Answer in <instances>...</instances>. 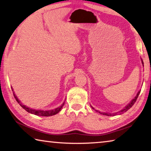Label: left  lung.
<instances>
[{"label":"left lung","instance_id":"left-lung-1","mask_svg":"<svg viewBox=\"0 0 151 151\" xmlns=\"http://www.w3.org/2000/svg\"><path fill=\"white\" fill-rule=\"evenodd\" d=\"M142 64H143V62H142ZM140 92H141V91H139L138 93H137V96H135V97H134V99H133V100H131V101L129 103V104L127 105L126 107H125V108H123V109H122V110H121L120 111H119V112H117V113H105V112H100L99 111H97V110H96V111L97 112H99V113H101V114H102V115H107V116H114V115H121V114H122V113H125V112H126L127 111H128L129 109H130L131 107H132V106H133V105H134V103L136 102V100L137 99V98H138V97H139V93H140ZM91 107H92V109H94V108L92 107V106H91Z\"/></svg>","mask_w":151,"mask_h":151}]
</instances>
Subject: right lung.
<instances>
[{"instance_id":"1","label":"right lung","mask_w":151,"mask_h":151,"mask_svg":"<svg viewBox=\"0 0 151 151\" xmlns=\"http://www.w3.org/2000/svg\"><path fill=\"white\" fill-rule=\"evenodd\" d=\"M12 91H13V89H12ZM14 96L15 97L16 100L17 101V102L20 104V106L22 107L24 109H25L26 111L28 112V113H32V114H34V115H39V116H44V117H48V116L54 115L57 114V113H58L60 111L61 109H62V107L63 106V105H64V103H63L62 105H60V107H58V108H55V109H52V110H47V111L36 110V109H30V108L26 107V105H23L22 103L20 102V100L17 98V97L15 96L14 93Z\"/></svg>"}]
</instances>
